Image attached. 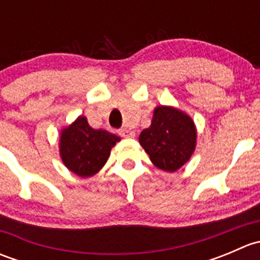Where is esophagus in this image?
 <instances>
[{
  "mask_svg": "<svg viewBox=\"0 0 260 260\" xmlns=\"http://www.w3.org/2000/svg\"><path fill=\"white\" fill-rule=\"evenodd\" d=\"M118 133H119L122 137H125V138H132L135 137V132L131 129H128V128H120L119 131H118Z\"/></svg>",
  "mask_w": 260,
  "mask_h": 260,
  "instance_id": "1",
  "label": "esophagus"
}]
</instances>
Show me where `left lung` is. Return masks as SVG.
Returning <instances> with one entry per match:
<instances>
[{"mask_svg": "<svg viewBox=\"0 0 260 260\" xmlns=\"http://www.w3.org/2000/svg\"><path fill=\"white\" fill-rule=\"evenodd\" d=\"M140 143L154 166L175 172L190 159L195 149V124L187 114L177 109L157 107L151 127L141 132Z\"/></svg>", "mask_w": 260, "mask_h": 260, "instance_id": "8db88e82", "label": "left lung"}]
</instances>
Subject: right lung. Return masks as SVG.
<instances>
[{
	"label": "right lung",
	"instance_id": "1",
	"mask_svg": "<svg viewBox=\"0 0 260 260\" xmlns=\"http://www.w3.org/2000/svg\"><path fill=\"white\" fill-rule=\"evenodd\" d=\"M119 140L113 133L93 129L85 117H79L62 131L60 154L70 171L80 177H89L106 165L112 147Z\"/></svg>",
	"mask_w": 260,
	"mask_h": 260
}]
</instances>
